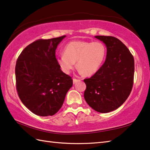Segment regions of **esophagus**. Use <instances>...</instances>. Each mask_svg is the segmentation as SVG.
<instances>
[{
    "label": "esophagus",
    "mask_w": 150,
    "mask_h": 150,
    "mask_svg": "<svg viewBox=\"0 0 150 150\" xmlns=\"http://www.w3.org/2000/svg\"><path fill=\"white\" fill-rule=\"evenodd\" d=\"M80 81V79H75V78H74L73 79V84H75V83H76L77 82H78V81Z\"/></svg>",
    "instance_id": "34e87169"
}]
</instances>
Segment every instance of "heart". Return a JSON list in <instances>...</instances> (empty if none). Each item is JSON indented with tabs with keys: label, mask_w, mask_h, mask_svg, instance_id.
I'll return each mask as SVG.
<instances>
[{
	"label": "heart",
	"mask_w": 150,
	"mask_h": 150,
	"mask_svg": "<svg viewBox=\"0 0 150 150\" xmlns=\"http://www.w3.org/2000/svg\"><path fill=\"white\" fill-rule=\"evenodd\" d=\"M106 47L101 42L74 40L64 48V54L57 57V62L63 71L69 73L75 62L81 73L92 75L96 73L104 62Z\"/></svg>",
	"instance_id": "1"
}]
</instances>
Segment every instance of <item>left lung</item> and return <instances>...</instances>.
Segmentation results:
<instances>
[{"mask_svg": "<svg viewBox=\"0 0 150 150\" xmlns=\"http://www.w3.org/2000/svg\"><path fill=\"white\" fill-rule=\"evenodd\" d=\"M107 47L105 61L91 77L84 79V98L100 113L116 110L129 96L134 83V59L120 40L111 36H96Z\"/></svg>", "mask_w": 150, "mask_h": 150, "instance_id": "1", "label": "left lung"}]
</instances>
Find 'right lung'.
Wrapping results in <instances>:
<instances>
[{
  "label": "right lung",
  "instance_id": "1",
  "mask_svg": "<svg viewBox=\"0 0 150 150\" xmlns=\"http://www.w3.org/2000/svg\"><path fill=\"white\" fill-rule=\"evenodd\" d=\"M64 36L38 39L23 49L16 61L18 96L35 115H53L63 105L73 79L60 69L56 50Z\"/></svg>",
  "mask_w": 150,
  "mask_h": 150
}]
</instances>
